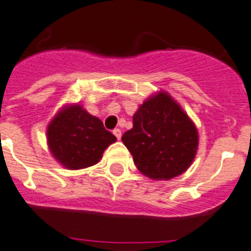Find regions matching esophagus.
<instances>
[{
	"mask_svg": "<svg viewBox=\"0 0 251 251\" xmlns=\"http://www.w3.org/2000/svg\"><path fill=\"white\" fill-rule=\"evenodd\" d=\"M113 135H115L117 139L121 138V130H120V129H115V130H113Z\"/></svg>",
	"mask_w": 251,
	"mask_h": 251,
	"instance_id": "34e87169",
	"label": "esophagus"
}]
</instances>
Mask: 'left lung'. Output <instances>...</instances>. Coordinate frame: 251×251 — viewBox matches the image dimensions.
<instances>
[{
    "instance_id": "left-lung-1",
    "label": "left lung",
    "mask_w": 251,
    "mask_h": 251,
    "mask_svg": "<svg viewBox=\"0 0 251 251\" xmlns=\"http://www.w3.org/2000/svg\"><path fill=\"white\" fill-rule=\"evenodd\" d=\"M139 171L154 180H170L187 170L198 149L191 120L167 93L151 97L132 117L121 138Z\"/></svg>"
}]
</instances>
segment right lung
Masks as SVG:
<instances>
[{"label": "right lung", "mask_w": 251, "mask_h": 251, "mask_svg": "<svg viewBox=\"0 0 251 251\" xmlns=\"http://www.w3.org/2000/svg\"><path fill=\"white\" fill-rule=\"evenodd\" d=\"M48 147L53 157L69 170L96 165L103 151L117 139L104 129L103 122L79 104L56 115L47 129Z\"/></svg>", "instance_id": "1"}]
</instances>
